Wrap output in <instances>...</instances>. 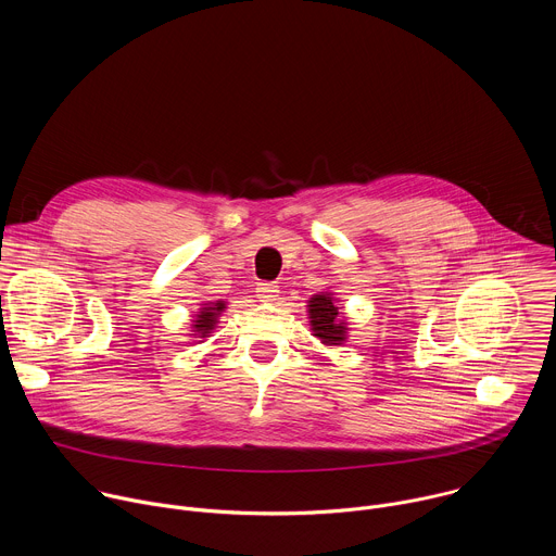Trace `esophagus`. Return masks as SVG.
I'll return each instance as SVG.
<instances>
[{
    "label": "esophagus",
    "mask_w": 556,
    "mask_h": 556,
    "mask_svg": "<svg viewBox=\"0 0 556 556\" xmlns=\"http://www.w3.org/2000/svg\"><path fill=\"white\" fill-rule=\"evenodd\" d=\"M255 292H257V299H260V301L270 303V301H275V299L279 296V286H277V283H270V281H264V283H257Z\"/></svg>",
    "instance_id": "obj_1"
}]
</instances>
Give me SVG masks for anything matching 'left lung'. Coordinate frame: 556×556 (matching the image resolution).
Returning a JSON list of instances; mask_svg holds the SVG:
<instances>
[{"label": "left lung", "mask_w": 556, "mask_h": 556, "mask_svg": "<svg viewBox=\"0 0 556 556\" xmlns=\"http://www.w3.org/2000/svg\"><path fill=\"white\" fill-rule=\"evenodd\" d=\"M309 323L314 336L325 344H340L344 340V323L338 320V307L329 294H314L309 301Z\"/></svg>", "instance_id": "obj_1"}]
</instances>
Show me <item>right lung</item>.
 Masks as SVG:
<instances>
[{
    "instance_id": "add662e5",
    "label": "right lung",
    "mask_w": 556,
    "mask_h": 556,
    "mask_svg": "<svg viewBox=\"0 0 556 556\" xmlns=\"http://www.w3.org/2000/svg\"><path fill=\"white\" fill-rule=\"evenodd\" d=\"M225 309V303H216V305H210V307H203L201 312H199V320L194 323V331L197 333H201V338H205L207 333H212V329H214V325H216V318H218V314Z\"/></svg>"
}]
</instances>
